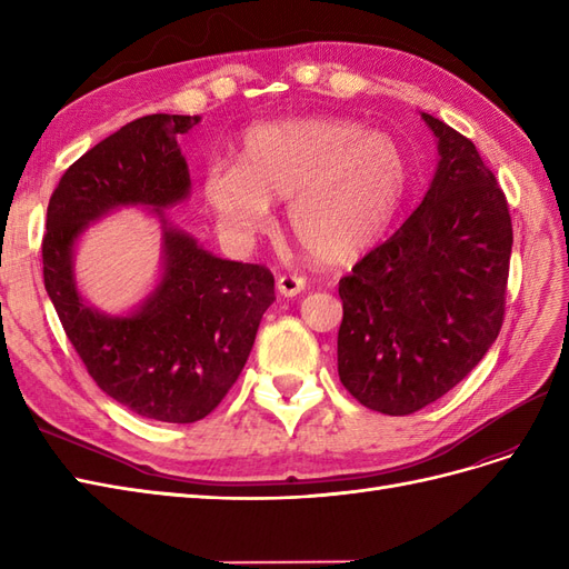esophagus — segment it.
<instances>
[{
    "instance_id": "esophagus-1",
    "label": "esophagus",
    "mask_w": 569,
    "mask_h": 569,
    "mask_svg": "<svg viewBox=\"0 0 569 569\" xmlns=\"http://www.w3.org/2000/svg\"><path fill=\"white\" fill-rule=\"evenodd\" d=\"M306 289V280L301 274H280L278 278V291L282 297H297Z\"/></svg>"
}]
</instances>
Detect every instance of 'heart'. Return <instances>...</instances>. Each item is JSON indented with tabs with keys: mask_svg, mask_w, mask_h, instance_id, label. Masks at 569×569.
<instances>
[{
	"mask_svg": "<svg viewBox=\"0 0 569 569\" xmlns=\"http://www.w3.org/2000/svg\"><path fill=\"white\" fill-rule=\"evenodd\" d=\"M412 168L399 140L358 120L311 116L251 128L237 166L216 163L203 201L222 234L247 242L270 222V201H289L301 249L325 266L351 263L391 228Z\"/></svg>",
	"mask_w": 569,
	"mask_h": 569,
	"instance_id": "1",
	"label": "heart"
}]
</instances>
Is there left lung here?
<instances>
[{"mask_svg": "<svg viewBox=\"0 0 569 569\" xmlns=\"http://www.w3.org/2000/svg\"><path fill=\"white\" fill-rule=\"evenodd\" d=\"M439 166L422 203L339 280V380L410 416L468 375L501 332L512 249L503 189L468 137L422 113Z\"/></svg>", "mask_w": 569, "mask_h": 569, "instance_id": "left-lung-1", "label": "left lung"}]
</instances>
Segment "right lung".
<instances>
[{
    "mask_svg": "<svg viewBox=\"0 0 569 569\" xmlns=\"http://www.w3.org/2000/svg\"><path fill=\"white\" fill-rule=\"evenodd\" d=\"M199 116L151 113L132 120L66 170L47 206L44 289L97 387L137 416L197 422L237 382L268 306L266 266L222 261L164 220V278L132 317L94 312L77 295L72 244L90 219L118 204L163 206L189 194L178 137Z\"/></svg>",
    "mask_w": 569,
    "mask_h": 569,
    "instance_id": "1",
    "label": "right lung"
}]
</instances>
